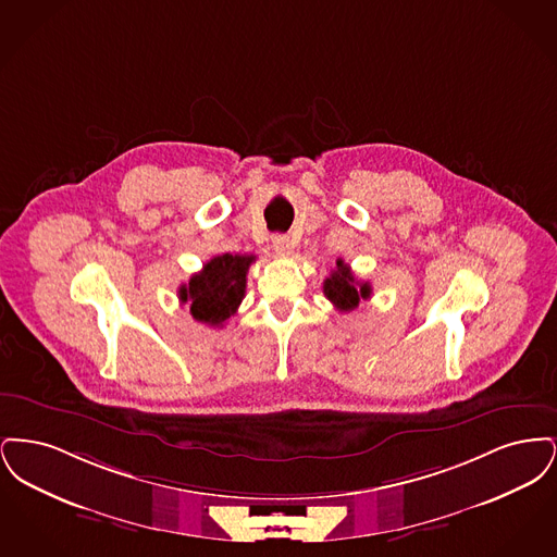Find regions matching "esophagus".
I'll use <instances>...</instances> for the list:
<instances>
[{
	"instance_id": "obj_1",
	"label": "esophagus",
	"mask_w": 557,
	"mask_h": 557,
	"mask_svg": "<svg viewBox=\"0 0 557 557\" xmlns=\"http://www.w3.org/2000/svg\"><path fill=\"white\" fill-rule=\"evenodd\" d=\"M271 246H273V250H275L277 255H282V257H288L292 252V244L288 236H273Z\"/></svg>"
}]
</instances>
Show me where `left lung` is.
Returning a JSON list of instances; mask_svg holds the SVG:
<instances>
[{
	"label": "left lung",
	"instance_id": "left-lung-1",
	"mask_svg": "<svg viewBox=\"0 0 557 557\" xmlns=\"http://www.w3.org/2000/svg\"><path fill=\"white\" fill-rule=\"evenodd\" d=\"M323 294L338 311H352L359 307L361 300L370 298L371 286L370 282H359L352 275L350 267L343 259H338L336 269L323 282Z\"/></svg>",
	"mask_w": 557,
	"mask_h": 557
}]
</instances>
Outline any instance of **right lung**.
I'll return each mask as SVG.
<instances>
[{"instance_id": "obj_1", "label": "right lung", "mask_w": 557, "mask_h": 557, "mask_svg": "<svg viewBox=\"0 0 557 557\" xmlns=\"http://www.w3.org/2000/svg\"><path fill=\"white\" fill-rule=\"evenodd\" d=\"M252 255H219L202 271L194 273L180 288V300L189 302L191 318L212 327H221L238 311L246 292V273Z\"/></svg>"}]
</instances>
